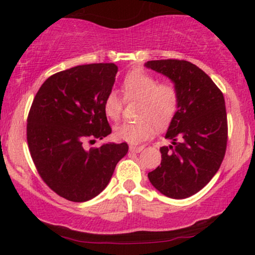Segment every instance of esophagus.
Masks as SVG:
<instances>
[{"instance_id": "34e87169", "label": "esophagus", "mask_w": 255, "mask_h": 255, "mask_svg": "<svg viewBox=\"0 0 255 255\" xmlns=\"http://www.w3.org/2000/svg\"><path fill=\"white\" fill-rule=\"evenodd\" d=\"M144 150V146H129V151L131 152H141Z\"/></svg>"}]
</instances>
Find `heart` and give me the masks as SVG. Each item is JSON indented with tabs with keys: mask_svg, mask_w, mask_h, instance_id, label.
I'll list each match as a JSON object with an SVG mask.
<instances>
[{
	"mask_svg": "<svg viewBox=\"0 0 255 255\" xmlns=\"http://www.w3.org/2000/svg\"><path fill=\"white\" fill-rule=\"evenodd\" d=\"M127 101L140 102L137 122H126L115 127L114 135L118 140L139 144L148 139L154 131V125L164 128L176 115L180 104V92L174 84H160L147 72L136 69L128 73L122 83ZM104 113L113 121L121 118L124 99L116 91H110L104 99Z\"/></svg>",
	"mask_w": 255,
	"mask_h": 255,
	"instance_id": "heart-1",
	"label": "heart"
}]
</instances>
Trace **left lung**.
Masks as SVG:
<instances>
[{
	"instance_id": "8db88e82",
	"label": "left lung",
	"mask_w": 255,
	"mask_h": 255,
	"mask_svg": "<svg viewBox=\"0 0 255 255\" xmlns=\"http://www.w3.org/2000/svg\"><path fill=\"white\" fill-rule=\"evenodd\" d=\"M147 68L168 77L180 92V104L160 147L162 162L148 172L152 186L172 199L198 193L218 171L227 150L228 122L222 91L199 67L183 60H156Z\"/></svg>"
}]
</instances>
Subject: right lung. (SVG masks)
<instances>
[{
	"label": "right lung",
	"instance_id": "1",
	"mask_svg": "<svg viewBox=\"0 0 255 255\" xmlns=\"http://www.w3.org/2000/svg\"><path fill=\"white\" fill-rule=\"evenodd\" d=\"M119 68L91 63L58 72L38 90L27 118V144L38 174L56 194L74 203L97 197L128 152L127 142L86 150V139L111 133L104 99Z\"/></svg>",
	"mask_w": 255,
	"mask_h": 255
}]
</instances>
